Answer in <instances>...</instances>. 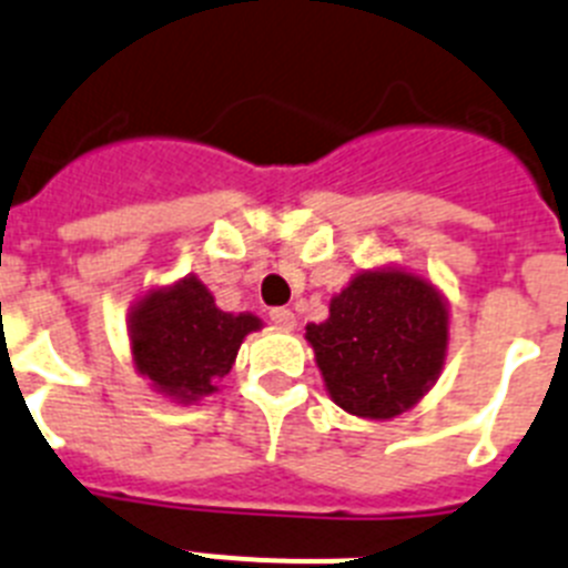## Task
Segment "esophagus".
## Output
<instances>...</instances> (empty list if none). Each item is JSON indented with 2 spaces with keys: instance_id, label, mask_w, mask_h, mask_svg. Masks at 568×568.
<instances>
[{
  "instance_id": "obj_1",
  "label": "esophagus",
  "mask_w": 568,
  "mask_h": 568,
  "mask_svg": "<svg viewBox=\"0 0 568 568\" xmlns=\"http://www.w3.org/2000/svg\"><path fill=\"white\" fill-rule=\"evenodd\" d=\"M268 317H271V323L280 325V328H285V332H291V328L297 325V317H294V312H291V308H271Z\"/></svg>"
}]
</instances>
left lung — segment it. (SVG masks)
<instances>
[{
	"instance_id": "obj_1",
	"label": "left lung",
	"mask_w": 568,
	"mask_h": 568,
	"mask_svg": "<svg viewBox=\"0 0 568 568\" xmlns=\"http://www.w3.org/2000/svg\"><path fill=\"white\" fill-rule=\"evenodd\" d=\"M305 337L332 400L357 417L388 420L420 400L440 374L448 312L426 280L363 271Z\"/></svg>"
}]
</instances>
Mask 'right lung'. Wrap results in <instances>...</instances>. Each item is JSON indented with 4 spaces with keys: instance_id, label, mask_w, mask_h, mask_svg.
<instances>
[{
    "instance_id": "add662e5",
    "label": "right lung",
    "mask_w": 568,
    "mask_h": 568,
    "mask_svg": "<svg viewBox=\"0 0 568 568\" xmlns=\"http://www.w3.org/2000/svg\"><path fill=\"white\" fill-rule=\"evenodd\" d=\"M254 314L220 312L196 277L151 291L131 312V348L140 374L156 392L191 403L216 392L234 366L245 334L256 332Z\"/></svg>"
}]
</instances>
